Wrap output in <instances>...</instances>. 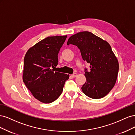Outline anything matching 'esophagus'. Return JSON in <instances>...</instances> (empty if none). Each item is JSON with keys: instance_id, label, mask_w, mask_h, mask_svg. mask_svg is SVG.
Instances as JSON below:
<instances>
[{"instance_id": "esophagus-1", "label": "esophagus", "mask_w": 135, "mask_h": 135, "mask_svg": "<svg viewBox=\"0 0 135 135\" xmlns=\"http://www.w3.org/2000/svg\"><path fill=\"white\" fill-rule=\"evenodd\" d=\"M77 75H78L77 73H74V74H73L70 75V77H71V78H74V77L76 76H77Z\"/></svg>"}]
</instances>
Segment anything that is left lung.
<instances>
[{
    "mask_svg": "<svg viewBox=\"0 0 135 135\" xmlns=\"http://www.w3.org/2000/svg\"><path fill=\"white\" fill-rule=\"evenodd\" d=\"M70 44L77 46L83 60L90 64V71L84 70L86 81L81 87L83 92L94 99L105 97L115 85L119 70V63L111 46L89 31L71 36L67 42Z\"/></svg>",
    "mask_w": 135,
    "mask_h": 135,
    "instance_id": "1",
    "label": "left lung"
}]
</instances>
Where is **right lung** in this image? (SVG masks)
<instances>
[{"mask_svg": "<svg viewBox=\"0 0 135 135\" xmlns=\"http://www.w3.org/2000/svg\"><path fill=\"white\" fill-rule=\"evenodd\" d=\"M66 38L67 35L48 36L28 49L24 58L23 81L42 103L49 104L57 99L69 78V75L54 70Z\"/></svg>", "mask_w": 135, "mask_h": 135, "instance_id": "obj_1", "label": "right lung"}]
</instances>
